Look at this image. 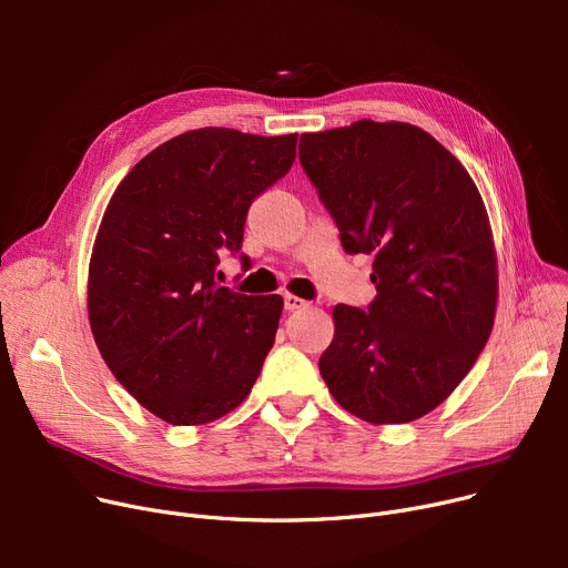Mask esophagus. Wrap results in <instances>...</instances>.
Masks as SVG:
<instances>
[{
	"instance_id": "34e87169",
	"label": "esophagus",
	"mask_w": 568,
	"mask_h": 568,
	"mask_svg": "<svg viewBox=\"0 0 568 568\" xmlns=\"http://www.w3.org/2000/svg\"><path fill=\"white\" fill-rule=\"evenodd\" d=\"M283 302H285V308H287V311H300V308L306 306V302L300 300V296H294V294H285Z\"/></svg>"
}]
</instances>
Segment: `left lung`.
I'll return each instance as SVG.
<instances>
[{
	"instance_id": "1",
	"label": "left lung",
	"mask_w": 568,
	"mask_h": 568,
	"mask_svg": "<svg viewBox=\"0 0 568 568\" xmlns=\"http://www.w3.org/2000/svg\"><path fill=\"white\" fill-rule=\"evenodd\" d=\"M300 161L345 253L375 255L377 296L334 308L320 375L368 424L419 419L463 382L493 332L497 262L484 200L458 159L412 124L362 119L304 133Z\"/></svg>"
}]
</instances>
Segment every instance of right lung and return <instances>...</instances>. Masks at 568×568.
<instances>
[{
    "mask_svg": "<svg viewBox=\"0 0 568 568\" xmlns=\"http://www.w3.org/2000/svg\"><path fill=\"white\" fill-rule=\"evenodd\" d=\"M296 133L197 129L116 186L89 262V322L119 384L159 419L197 426L242 403L274 345L283 300L216 283L257 195L287 174ZM246 262V255H242Z\"/></svg>",
    "mask_w": 568,
    "mask_h": 568,
    "instance_id": "add662e5",
    "label": "right lung"
}]
</instances>
